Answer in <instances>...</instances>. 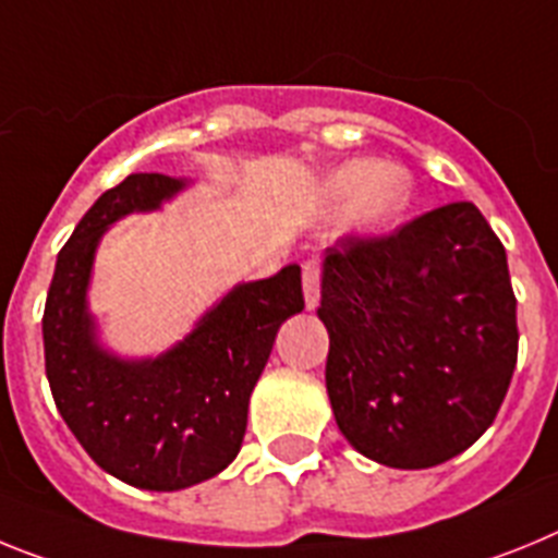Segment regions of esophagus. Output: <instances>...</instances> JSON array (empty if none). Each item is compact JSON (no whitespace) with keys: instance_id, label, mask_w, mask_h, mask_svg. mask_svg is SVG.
<instances>
[{"instance_id":"obj_1","label":"esophagus","mask_w":558,"mask_h":558,"mask_svg":"<svg viewBox=\"0 0 558 558\" xmlns=\"http://www.w3.org/2000/svg\"><path fill=\"white\" fill-rule=\"evenodd\" d=\"M303 294H306V308L314 312L319 303V266L314 260L303 266Z\"/></svg>"}]
</instances>
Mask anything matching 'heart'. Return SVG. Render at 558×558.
<instances>
[{
    "label": "heart",
    "instance_id": "b5f03b06",
    "mask_svg": "<svg viewBox=\"0 0 558 558\" xmlns=\"http://www.w3.org/2000/svg\"><path fill=\"white\" fill-rule=\"evenodd\" d=\"M319 198L326 207L345 205V225L353 232H381L413 207L415 179L393 159H348L326 173Z\"/></svg>",
    "mask_w": 558,
    "mask_h": 558
}]
</instances>
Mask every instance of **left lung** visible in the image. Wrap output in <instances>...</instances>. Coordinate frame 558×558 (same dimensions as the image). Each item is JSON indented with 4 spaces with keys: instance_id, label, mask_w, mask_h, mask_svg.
I'll list each match as a JSON object with an SVG mask.
<instances>
[{
    "instance_id": "left-lung-1",
    "label": "left lung",
    "mask_w": 558,
    "mask_h": 558,
    "mask_svg": "<svg viewBox=\"0 0 558 558\" xmlns=\"http://www.w3.org/2000/svg\"><path fill=\"white\" fill-rule=\"evenodd\" d=\"M317 317L339 433L381 466L429 469L492 426L517 367V298L472 202L326 250Z\"/></svg>"
}]
</instances>
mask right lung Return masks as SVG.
<instances>
[{
	"label": "right lung",
	"mask_w": 558,
	"mask_h": 558,
	"mask_svg": "<svg viewBox=\"0 0 558 558\" xmlns=\"http://www.w3.org/2000/svg\"><path fill=\"white\" fill-rule=\"evenodd\" d=\"M191 179L132 173L106 191L58 252L47 294L45 365L58 413L111 477L148 492H179L230 466L246 410L280 326L303 312L300 266L235 283L157 356H120L100 342L89 312L95 252L111 225L154 213Z\"/></svg>",
	"instance_id": "1"
}]
</instances>
